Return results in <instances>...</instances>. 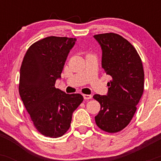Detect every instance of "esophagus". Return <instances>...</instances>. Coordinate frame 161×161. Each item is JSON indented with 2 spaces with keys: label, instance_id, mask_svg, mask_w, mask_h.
I'll return each mask as SVG.
<instances>
[{
  "label": "esophagus",
  "instance_id": "obj_1",
  "mask_svg": "<svg viewBox=\"0 0 161 161\" xmlns=\"http://www.w3.org/2000/svg\"><path fill=\"white\" fill-rule=\"evenodd\" d=\"M83 97H84V99L86 100H89L92 98V96L91 95H83Z\"/></svg>",
  "mask_w": 161,
  "mask_h": 161
}]
</instances>
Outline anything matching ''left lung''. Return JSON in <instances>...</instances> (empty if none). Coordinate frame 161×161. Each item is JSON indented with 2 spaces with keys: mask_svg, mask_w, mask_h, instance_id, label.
Segmentation results:
<instances>
[{
  "mask_svg": "<svg viewBox=\"0 0 161 161\" xmlns=\"http://www.w3.org/2000/svg\"><path fill=\"white\" fill-rule=\"evenodd\" d=\"M102 49L101 65L112 80L107 95H95L101 104L95 116L100 129L110 133L119 132L132 120L144 92L143 66L136 48L116 33L94 36Z\"/></svg>",
  "mask_w": 161,
  "mask_h": 161,
  "instance_id": "1",
  "label": "left lung"
}]
</instances>
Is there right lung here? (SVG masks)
<instances>
[{"label": "right lung", "mask_w": 161, "mask_h": 161, "mask_svg": "<svg viewBox=\"0 0 161 161\" xmlns=\"http://www.w3.org/2000/svg\"><path fill=\"white\" fill-rule=\"evenodd\" d=\"M76 39L50 36L32 44L20 67L19 92L37 130L58 138L69 129L73 113L83 101L80 94L55 88L69 51Z\"/></svg>", "instance_id": "1"}]
</instances>
